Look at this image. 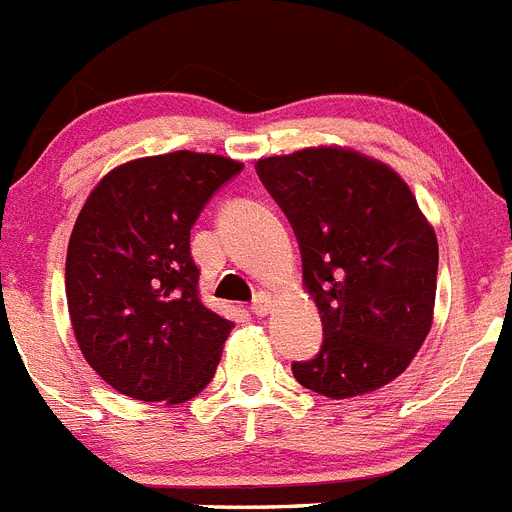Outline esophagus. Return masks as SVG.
<instances>
[{"mask_svg":"<svg viewBox=\"0 0 512 512\" xmlns=\"http://www.w3.org/2000/svg\"><path fill=\"white\" fill-rule=\"evenodd\" d=\"M270 306H273V301H270V296H265V293H260V296L252 301V311H255L257 317H265V314H270Z\"/></svg>","mask_w":512,"mask_h":512,"instance_id":"34e87169","label":"esophagus"}]
</instances>
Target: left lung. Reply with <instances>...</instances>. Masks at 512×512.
Here are the masks:
<instances>
[{
    "instance_id": "8db88e82",
    "label": "left lung",
    "mask_w": 512,
    "mask_h": 512,
    "mask_svg": "<svg viewBox=\"0 0 512 512\" xmlns=\"http://www.w3.org/2000/svg\"><path fill=\"white\" fill-rule=\"evenodd\" d=\"M291 221L324 342L293 376L322 397H361L410 366L433 327L438 239L389 164L345 146L257 162Z\"/></svg>"
}]
</instances>
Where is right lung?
I'll list each match as a JSON object with an SVG mask.
<instances>
[{
    "mask_svg": "<svg viewBox=\"0 0 512 512\" xmlns=\"http://www.w3.org/2000/svg\"><path fill=\"white\" fill-rule=\"evenodd\" d=\"M242 164L172 151L121 164L84 201L66 252V304L84 361L141 402L180 404L213 379L234 322L208 309L190 229Z\"/></svg>",
    "mask_w": 512,
    "mask_h": 512,
    "instance_id": "obj_1",
    "label": "right lung"
}]
</instances>
